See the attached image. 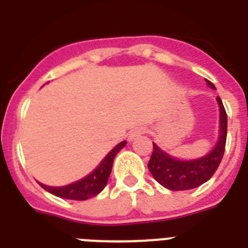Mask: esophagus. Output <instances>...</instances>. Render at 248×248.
I'll return each mask as SVG.
<instances>
[{
    "instance_id": "esophagus-1",
    "label": "esophagus",
    "mask_w": 248,
    "mask_h": 248,
    "mask_svg": "<svg viewBox=\"0 0 248 248\" xmlns=\"http://www.w3.org/2000/svg\"><path fill=\"white\" fill-rule=\"evenodd\" d=\"M143 132H145V127H136L135 130L130 131V134H128L127 136V140L128 141H134V140L138 139Z\"/></svg>"
}]
</instances>
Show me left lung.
Listing matches in <instances>:
<instances>
[{"label": "left lung", "instance_id": "1", "mask_svg": "<svg viewBox=\"0 0 248 248\" xmlns=\"http://www.w3.org/2000/svg\"><path fill=\"white\" fill-rule=\"evenodd\" d=\"M208 87L216 90L214 83L206 79ZM219 105V135L216 144L207 155L193 159H179L162 151L153 143V153L148 163V169L159 184L170 190H188L200 186L207 180L219 167L227 143L228 118L223 101L216 97Z\"/></svg>", "mask_w": 248, "mask_h": 248}]
</instances>
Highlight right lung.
Masks as SVG:
<instances>
[{
  "mask_svg": "<svg viewBox=\"0 0 248 248\" xmlns=\"http://www.w3.org/2000/svg\"><path fill=\"white\" fill-rule=\"evenodd\" d=\"M124 145H126V140L117 144L116 147L101 159V162L96 166V169L93 170L89 175H86L79 180L73 181L68 185H63V186H50V185H45L42 183H40V185L48 193L60 197V198H65V200L86 201L89 198H93L105 188L110 171H112L113 161L116 158L117 153Z\"/></svg>",
  "mask_w": 248,
  "mask_h": 248,
  "instance_id": "add662e5",
  "label": "right lung"
}]
</instances>
